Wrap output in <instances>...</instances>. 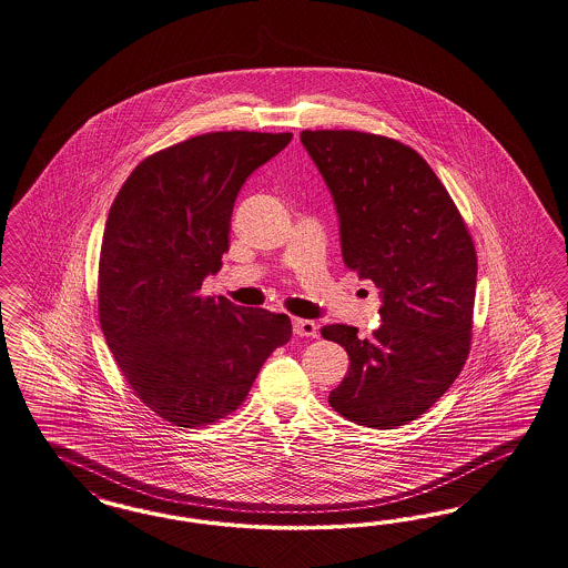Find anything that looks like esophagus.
Returning a JSON list of instances; mask_svg holds the SVG:
<instances>
[{
	"instance_id": "1",
	"label": "esophagus",
	"mask_w": 568,
	"mask_h": 568,
	"mask_svg": "<svg viewBox=\"0 0 568 568\" xmlns=\"http://www.w3.org/2000/svg\"><path fill=\"white\" fill-rule=\"evenodd\" d=\"M294 333L300 337H316L318 325L308 318H294Z\"/></svg>"
}]
</instances>
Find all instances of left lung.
<instances>
[{"label":"left lung","instance_id":"8db88e82","mask_svg":"<svg viewBox=\"0 0 568 568\" xmlns=\"http://www.w3.org/2000/svg\"><path fill=\"white\" fill-rule=\"evenodd\" d=\"M300 140L332 191L344 264L382 292V325H327L351 369L329 405L358 426L392 430L428 412L466 365L476 250L464 217L424 156L354 130Z\"/></svg>","mask_w":568,"mask_h":568}]
</instances>
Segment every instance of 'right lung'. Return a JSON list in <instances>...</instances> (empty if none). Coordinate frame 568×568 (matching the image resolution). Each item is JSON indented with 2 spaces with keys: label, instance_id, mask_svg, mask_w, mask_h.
Masks as SVG:
<instances>
[{
  "label": "right lung",
  "instance_id": "1",
  "mask_svg": "<svg viewBox=\"0 0 568 568\" xmlns=\"http://www.w3.org/2000/svg\"><path fill=\"white\" fill-rule=\"evenodd\" d=\"M292 134L212 132L146 156L106 217L100 327L138 398L195 428L245 400L264 361L292 337L287 314L203 297L229 252L235 199Z\"/></svg>",
  "mask_w": 568,
  "mask_h": 568
}]
</instances>
